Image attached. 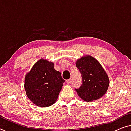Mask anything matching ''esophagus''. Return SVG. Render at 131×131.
Listing matches in <instances>:
<instances>
[{
    "instance_id": "obj_1",
    "label": "esophagus",
    "mask_w": 131,
    "mask_h": 131,
    "mask_svg": "<svg viewBox=\"0 0 131 131\" xmlns=\"http://www.w3.org/2000/svg\"><path fill=\"white\" fill-rule=\"evenodd\" d=\"M71 79H69V80H66V83L68 84H71Z\"/></svg>"
}]
</instances>
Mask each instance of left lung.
Masks as SVG:
<instances>
[{
	"instance_id": "left-lung-1",
	"label": "left lung",
	"mask_w": 131,
	"mask_h": 131,
	"mask_svg": "<svg viewBox=\"0 0 131 131\" xmlns=\"http://www.w3.org/2000/svg\"><path fill=\"white\" fill-rule=\"evenodd\" d=\"M76 66L82 78V85L75 89L80 97L92 102L103 96L109 85V79L98 60L86 55L77 60Z\"/></svg>"
}]
</instances>
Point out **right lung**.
I'll return each instance as SVG.
<instances>
[{"label":"right lung","instance_id":"right-lung-1","mask_svg":"<svg viewBox=\"0 0 131 131\" xmlns=\"http://www.w3.org/2000/svg\"><path fill=\"white\" fill-rule=\"evenodd\" d=\"M64 82L61 73L54 69V63L41 59L25 75L24 88L34 104L46 107L56 102Z\"/></svg>","mask_w":131,"mask_h":131}]
</instances>
